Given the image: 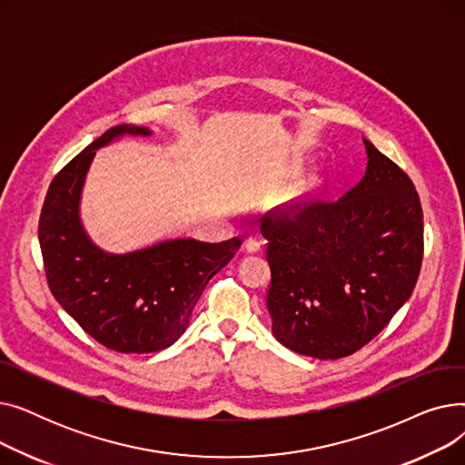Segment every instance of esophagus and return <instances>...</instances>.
I'll return each mask as SVG.
<instances>
[{
    "instance_id": "esophagus-1",
    "label": "esophagus",
    "mask_w": 465,
    "mask_h": 465,
    "mask_svg": "<svg viewBox=\"0 0 465 465\" xmlns=\"http://www.w3.org/2000/svg\"><path fill=\"white\" fill-rule=\"evenodd\" d=\"M262 245H263V241H262L260 237H256V235H251V237L245 241V249H247L249 254L260 252V251H262Z\"/></svg>"
}]
</instances>
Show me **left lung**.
Returning <instances> with one entry per match:
<instances>
[{"label": "left lung", "instance_id": "8db88e82", "mask_svg": "<svg viewBox=\"0 0 465 465\" xmlns=\"http://www.w3.org/2000/svg\"><path fill=\"white\" fill-rule=\"evenodd\" d=\"M363 144L365 175L345 195L290 205L262 224L272 331L303 356L337 360L368 345L420 273L419 193L403 169L368 139Z\"/></svg>", "mask_w": 465, "mask_h": 465}]
</instances>
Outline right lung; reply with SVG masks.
I'll return each instance as SVG.
<instances>
[{"mask_svg": "<svg viewBox=\"0 0 465 465\" xmlns=\"http://www.w3.org/2000/svg\"><path fill=\"white\" fill-rule=\"evenodd\" d=\"M120 124L73 158L48 186L39 218V245L53 296L104 347L144 354L167 349L188 328L207 282L241 247L167 239L126 254L100 249L81 223V193L95 151L122 135H151Z\"/></svg>", "mask_w": 465, "mask_h": 465, "instance_id": "add662e5", "label": "right lung"}]
</instances>
